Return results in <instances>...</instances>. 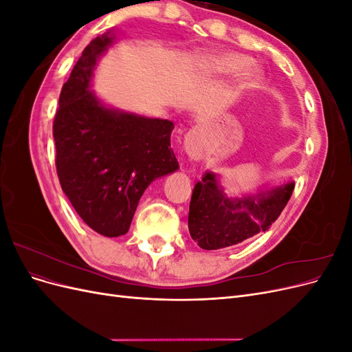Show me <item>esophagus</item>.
<instances>
[{
    "label": "esophagus",
    "mask_w": 352,
    "mask_h": 352,
    "mask_svg": "<svg viewBox=\"0 0 352 352\" xmlns=\"http://www.w3.org/2000/svg\"><path fill=\"white\" fill-rule=\"evenodd\" d=\"M185 153L186 155L194 160V162H198V160L202 158V138L199 131L192 129L189 131L185 136Z\"/></svg>",
    "instance_id": "34e87169"
}]
</instances>
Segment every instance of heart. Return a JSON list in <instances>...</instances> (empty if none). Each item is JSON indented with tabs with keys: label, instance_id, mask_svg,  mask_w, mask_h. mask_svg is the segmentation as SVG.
Instances as JSON below:
<instances>
[{
	"label": "heart",
	"instance_id": "1",
	"mask_svg": "<svg viewBox=\"0 0 352 352\" xmlns=\"http://www.w3.org/2000/svg\"><path fill=\"white\" fill-rule=\"evenodd\" d=\"M251 66V58L238 52H216V54L202 56L195 61V67L199 73L204 74H236L242 70H247L242 74V88L252 89L261 82V72L248 67Z\"/></svg>",
	"mask_w": 352,
	"mask_h": 352
}]
</instances>
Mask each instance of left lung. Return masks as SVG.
<instances>
[{
	"label": "left lung",
	"mask_w": 352,
	"mask_h": 352,
	"mask_svg": "<svg viewBox=\"0 0 352 352\" xmlns=\"http://www.w3.org/2000/svg\"><path fill=\"white\" fill-rule=\"evenodd\" d=\"M295 182L263 186L250 194L230 197L220 176L206 172L195 184L189 204L190 238L202 250L233 247L265 232L289 201Z\"/></svg>",
	"instance_id": "1"
}]
</instances>
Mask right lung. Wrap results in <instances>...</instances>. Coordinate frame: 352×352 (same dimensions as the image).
Returning a JSON list of instances; mask_svg holds the SVG:
<instances>
[{
	"instance_id": "1",
	"label": "right lung",
	"mask_w": 352,
	"mask_h": 352,
	"mask_svg": "<svg viewBox=\"0 0 352 352\" xmlns=\"http://www.w3.org/2000/svg\"><path fill=\"white\" fill-rule=\"evenodd\" d=\"M116 42L109 30L89 42L63 85L52 135L63 192L100 235L127 233L145 189L176 172L173 122L110 107L91 89L95 69Z\"/></svg>"
}]
</instances>
